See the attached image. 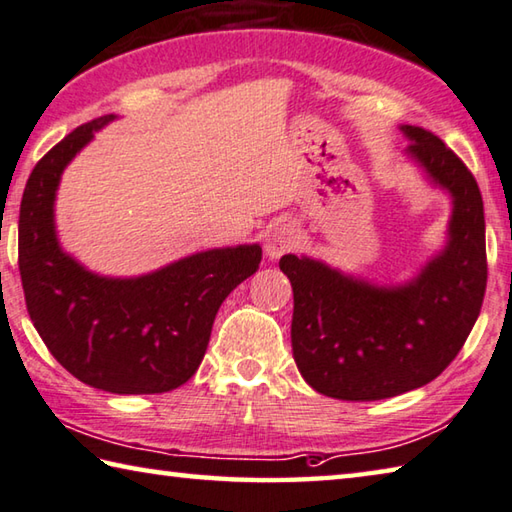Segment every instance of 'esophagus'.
Segmentation results:
<instances>
[{
  "instance_id": "obj_1",
  "label": "esophagus",
  "mask_w": 512,
  "mask_h": 512,
  "mask_svg": "<svg viewBox=\"0 0 512 512\" xmlns=\"http://www.w3.org/2000/svg\"><path fill=\"white\" fill-rule=\"evenodd\" d=\"M297 240H299V233L294 229V224L290 222L276 224L265 238V254L270 258H281L283 254H288V251L297 247Z\"/></svg>"
}]
</instances>
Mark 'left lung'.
Wrapping results in <instances>:
<instances>
[{"mask_svg":"<svg viewBox=\"0 0 512 512\" xmlns=\"http://www.w3.org/2000/svg\"><path fill=\"white\" fill-rule=\"evenodd\" d=\"M409 155L452 193L450 242L405 288H373L310 258L283 256L294 292L292 353L312 389L382 400L438 378L468 339L486 294V220L470 168L434 132L405 125Z\"/></svg>","mask_w":512,"mask_h":512,"instance_id":"1","label":"left lung"}]
</instances>
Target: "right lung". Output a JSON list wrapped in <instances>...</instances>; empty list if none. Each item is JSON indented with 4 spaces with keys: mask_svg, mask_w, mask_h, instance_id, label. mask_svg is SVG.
I'll use <instances>...</instances> for the list:
<instances>
[{
    "mask_svg": "<svg viewBox=\"0 0 512 512\" xmlns=\"http://www.w3.org/2000/svg\"><path fill=\"white\" fill-rule=\"evenodd\" d=\"M112 114L56 143L26 182L20 265L26 310L49 353L94 389L164 393L193 378L222 301L258 272V245L211 249L139 279H103L62 254L53 231L60 173Z\"/></svg>",
    "mask_w": 512,
    "mask_h": 512,
    "instance_id": "add662e5",
    "label": "right lung"
}]
</instances>
